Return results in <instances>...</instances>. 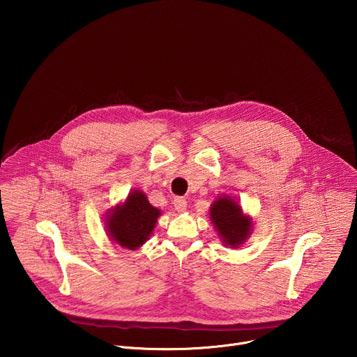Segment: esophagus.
<instances>
[{"label":"esophagus","mask_w":357,"mask_h":357,"mask_svg":"<svg viewBox=\"0 0 357 357\" xmlns=\"http://www.w3.org/2000/svg\"><path fill=\"white\" fill-rule=\"evenodd\" d=\"M174 206H175V211L182 213L186 211V200L183 197H175L174 199Z\"/></svg>","instance_id":"34e87169"}]
</instances>
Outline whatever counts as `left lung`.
<instances>
[{
	"label": "left lung",
	"mask_w": 357,
	"mask_h": 357,
	"mask_svg": "<svg viewBox=\"0 0 357 357\" xmlns=\"http://www.w3.org/2000/svg\"><path fill=\"white\" fill-rule=\"evenodd\" d=\"M209 219L226 247L238 248L251 236L252 218L243 212L240 202L230 195H220L213 200Z\"/></svg>",
	"instance_id": "8db88e82"
}]
</instances>
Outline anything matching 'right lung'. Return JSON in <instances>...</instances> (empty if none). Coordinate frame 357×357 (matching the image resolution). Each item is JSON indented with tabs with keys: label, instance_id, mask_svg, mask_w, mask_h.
I'll return each instance as SVG.
<instances>
[{
	"label": "right lung",
	"instance_id": "obj_1",
	"mask_svg": "<svg viewBox=\"0 0 357 357\" xmlns=\"http://www.w3.org/2000/svg\"><path fill=\"white\" fill-rule=\"evenodd\" d=\"M161 211L152 206L146 195L134 189L124 202L107 211L105 226L110 240L128 250H138L149 240L155 229Z\"/></svg>",
	"mask_w": 357,
	"mask_h": 357
}]
</instances>
